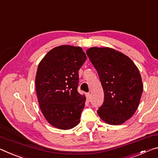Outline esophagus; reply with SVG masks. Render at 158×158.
Segmentation results:
<instances>
[{
	"mask_svg": "<svg viewBox=\"0 0 158 158\" xmlns=\"http://www.w3.org/2000/svg\"><path fill=\"white\" fill-rule=\"evenodd\" d=\"M86 97H87V100L89 101L90 99H91V94H90L89 93H87V94H86Z\"/></svg>",
	"mask_w": 158,
	"mask_h": 158,
	"instance_id": "esophagus-1",
	"label": "esophagus"
}]
</instances>
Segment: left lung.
Returning <instances> with one entry per match:
<instances>
[{"instance_id":"obj_1","label":"left lung","mask_w":158,"mask_h":158,"mask_svg":"<svg viewBox=\"0 0 158 158\" xmlns=\"http://www.w3.org/2000/svg\"><path fill=\"white\" fill-rule=\"evenodd\" d=\"M86 53L97 70L104 93L98 115L110 125L124 123L137 109L143 92L138 68L127 56L109 48H91Z\"/></svg>"}]
</instances>
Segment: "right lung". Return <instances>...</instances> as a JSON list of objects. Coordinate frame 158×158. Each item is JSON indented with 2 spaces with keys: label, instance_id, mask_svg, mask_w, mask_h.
<instances>
[{
  "label": "right lung",
  "instance_id": "add662e5",
  "mask_svg": "<svg viewBox=\"0 0 158 158\" xmlns=\"http://www.w3.org/2000/svg\"><path fill=\"white\" fill-rule=\"evenodd\" d=\"M86 59L81 48L61 45L48 52L38 65L35 89L39 106L56 128L70 130L80 123L85 97L77 92L78 71Z\"/></svg>",
  "mask_w": 158,
  "mask_h": 158
}]
</instances>
